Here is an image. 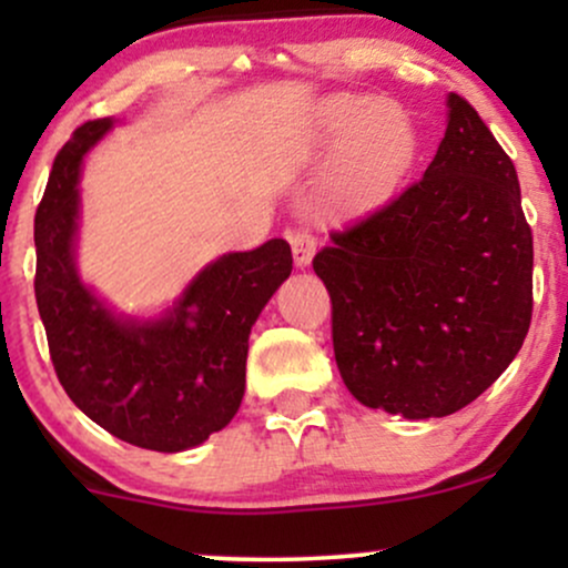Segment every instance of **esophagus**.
I'll return each mask as SVG.
<instances>
[{
  "instance_id": "obj_1",
  "label": "esophagus",
  "mask_w": 568,
  "mask_h": 568,
  "mask_svg": "<svg viewBox=\"0 0 568 568\" xmlns=\"http://www.w3.org/2000/svg\"><path fill=\"white\" fill-rule=\"evenodd\" d=\"M291 247H293V262L296 266H310L312 256L317 251V237L312 234L310 226H296V230L288 232Z\"/></svg>"
}]
</instances>
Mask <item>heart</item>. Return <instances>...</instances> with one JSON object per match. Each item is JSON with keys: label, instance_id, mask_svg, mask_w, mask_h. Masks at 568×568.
<instances>
[{"label": "heart", "instance_id": "1", "mask_svg": "<svg viewBox=\"0 0 568 568\" xmlns=\"http://www.w3.org/2000/svg\"><path fill=\"white\" fill-rule=\"evenodd\" d=\"M325 139L338 143L331 168V192L342 202H361L382 194L406 165L414 133L406 114L368 98H338L325 109Z\"/></svg>", "mask_w": 568, "mask_h": 568}]
</instances>
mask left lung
I'll return each instance as SVG.
<instances>
[{
  "label": "left lung",
  "mask_w": 568,
  "mask_h": 568,
  "mask_svg": "<svg viewBox=\"0 0 568 568\" xmlns=\"http://www.w3.org/2000/svg\"><path fill=\"white\" fill-rule=\"evenodd\" d=\"M344 384L363 406L448 416L486 393L531 325V226L513 160L462 95L414 184L312 258Z\"/></svg>",
  "instance_id": "left-lung-1"
}]
</instances>
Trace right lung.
<instances>
[{"instance_id":"obj_1","label":"right lung","mask_w":568,"mask_h":568,"mask_svg":"<svg viewBox=\"0 0 568 568\" xmlns=\"http://www.w3.org/2000/svg\"><path fill=\"white\" fill-rule=\"evenodd\" d=\"M109 128V116L84 122L53 162L34 216L39 317L58 382L82 414L139 448L184 452L237 414L247 336L291 275V245L275 237L256 251L226 253L162 321L112 315L74 266L80 165Z\"/></svg>"}]
</instances>
